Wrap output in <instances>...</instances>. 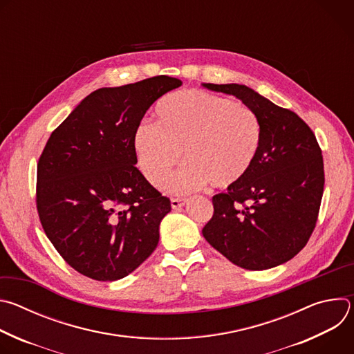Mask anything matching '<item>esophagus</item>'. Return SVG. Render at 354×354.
Instances as JSON below:
<instances>
[{
  "mask_svg": "<svg viewBox=\"0 0 354 354\" xmlns=\"http://www.w3.org/2000/svg\"><path fill=\"white\" fill-rule=\"evenodd\" d=\"M186 205V198H171V206L175 210H179L180 207H183Z\"/></svg>",
  "mask_w": 354,
  "mask_h": 354,
  "instance_id": "obj_1",
  "label": "esophagus"
}]
</instances>
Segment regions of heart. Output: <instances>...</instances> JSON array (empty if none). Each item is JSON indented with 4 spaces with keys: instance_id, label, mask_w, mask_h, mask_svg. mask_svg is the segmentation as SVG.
<instances>
[{
    "instance_id": "1",
    "label": "heart",
    "mask_w": 354,
    "mask_h": 354,
    "mask_svg": "<svg viewBox=\"0 0 354 354\" xmlns=\"http://www.w3.org/2000/svg\"><path fill=\"white\" fill-rule=\"evenodd\" d=\"M262 141L258 115L234 100L200 89L165 96L157 106V124L142 123L134 149L144 176L161 187L172 168L186 162L168 182L174 193L228 187L254 165Z\"/></svg>"
}]
</instances>
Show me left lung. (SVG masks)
<instances>
[{
  "label": "left lung",
  "instance_id": "obj_1",
  "mask_svg": "<svg viewBox=\"0 0 354 354\" xmlns=\"http://www.w3.org/2000/svg\"><path fill=\"white\" fill-rule=\"evenodd\" d=\"M234 95L262 126L249 172L213 197L214 214L201 230L234 265L265 270L292 259L317 225L324 194V160L315 134L297 113L239 84H203Z\"/></svg>",
  "mask_w": 354,
  "mask_h": 354
}]
</instances>
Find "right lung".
Listing matches in <instances>:
<instances>
[{"mask_svg": "<svg viewBox=\"0 0 354 354\" xmlns=\"http://www.w3.org/2000/svg\"><path fill=\"white\" fill-rule=\"evenodd\" d=\"M180 85L157 75L96 89L47 140L37 162V213L78 273L115 281L157 248L171 200L136 168L134 134L148 108Z\"/></svg>", "mask_w": 354, "mask_h": 354, "instance_id": "obj_1", "label": "right lung"}]
</instances>
